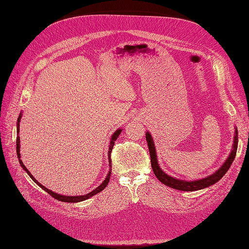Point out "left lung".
Segmentation results:
<instances>
[{
    "label": "left lung",
    "instance_id": "1",
    "mask_svg": "<svg viewBox=\"0 0 249 249\" xmlns=\"http://www.w3.org/2000/svg\"><path fill=\"white\" fill-rule=\"evenodd\" d=\"M145 138L147 141V145L149 149V155H150V163H152V168L154 170L155 176L157 178L160 180L162 184L165 186H168L170 188H173L176 190L179 191H197L205 189V188H208L210 186L214 185L217 183L218 180H220L222 177L227 173L229 168L231 167V165L235 159L236 153H237V147H238V131L237 127L235 129V135H233V142H232V146H231V152L227 158V160L224 161V163L221 165V167L219 169H217L215 172H213L212 175H210L208 177H205L199 179H194V180H186V179H180L173 178L167 173H165L159 166V163H158V158H157V152H156V147H155V143L154 139L152 137V135L147 131L145 134Z\"/></svg>",
    "mask_w": 249,
    "mask_h": 249
}]
</instances>
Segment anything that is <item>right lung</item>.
<instances>
[{
    "mask_svg": "<svg viewBox=\"0 0 249 249\" xmlns=\"http://www.w3.org/2000/svg\"><path fill=\"white\" fill-rule=\"evenodd\" d=\"M21 116H22V114H21V112L19 113V116H18V124H17V133H18V137H17V154H18V162H19V164H20V166L22 167V169H24L28 175H29V177L31 178L34 182L38 185L40 188H42V189L46 191V192H48L50 195H52L53 197L54 198H56L57 200H60V201H64V202H80V201H83V200H86V199H88V198H90L91 196H93V195H95V194H97L99 192H101L102 190H104L105 188H106V186L108 185V183H109V180H110V176H111V168L109 169V172H108V175H107V177H106V178L104 179V182L97 187V188H95L94 190H92L91 192H89V193H87V194H85V195H78V196H66V195H61V194H58V193H56V192H53L52 190H50V189H48V188H46L44 186H42L38 180H37L32 175H31V172H30L27 168H26V166L24 165V163H22V161H21V159H20V150H19V148H20V139H19V122H20V118H21ZM123 132V129H118V130H116L115 132H114V134L112 135L111 136V139H110V145H109V150H108V160H109V166L111 167V152H112V148H113V146H114V143H115V141H116V139L118 138V136H119V134Z\"/></svg>",
    "mask_w": 249,
    "mask_h": 249,
    "instance_id": "1",
    "label": "right lung"
}]
</instances>
